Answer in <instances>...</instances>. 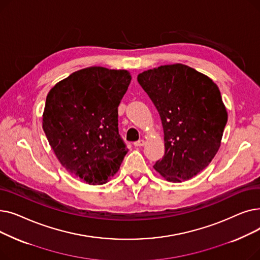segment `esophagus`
Here are the masks:
<instances>
[{"label":"esophagus","instance_id":"esophagus-1","mask_svg":"<svg viewBox=\"0 0 260 260\" xmlns=\"http://www.w3.org/2000/svg\"><path fill=\"white\" fill-rule=\"evenodd\" d=\"M144 144H145V141H144L143 139H141V140H139V141L134 143V145H135L136 147H141V146H143Z\"/></svg>","mask_w":260,"mask_h":260}]
</instances>
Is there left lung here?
I'll return each mask as SVG.
<instances>
[{"label":"left lung","mask_w":260,"mask_h":260,"mask_svg":"<svg viewBox=\"0 0 260 260\" xmlns=\"http://www.w3.org/2000/svg\"><path fill=\"white\" fill-rule=\"evenodd\" d=\"M139 84L160 115L166 154L154 169L170 182H182L206 169L220 147L228 112L217 84L181 63L140 73Z\"/></svg>","instance_id":"1"}]
</instances>
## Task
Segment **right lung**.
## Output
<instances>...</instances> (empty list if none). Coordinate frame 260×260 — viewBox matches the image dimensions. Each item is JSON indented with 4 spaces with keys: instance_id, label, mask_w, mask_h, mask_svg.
<instances>
[{
    "instance_id": "add662e5",
    "label": "right lung",
    "mask_w": 260,
    "mask_h": 260,
    "mask_svg": "<svg viewBox=\"0 0 260 260\" xmlns=\"http://www.w3.org/2000/svg\"><path fill=\"white\" fill-rule=\"evenodd\" d=\"M125 70L90 66L48 91L42 127L62 167L90 185L111 180L128 152L118 132V106L131 83Z\"/></svg>"
}]
</instances>
